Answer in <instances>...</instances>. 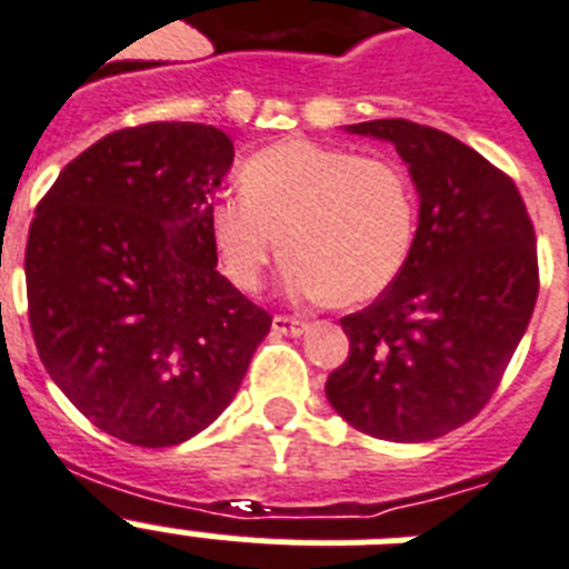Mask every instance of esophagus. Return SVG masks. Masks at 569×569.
Instances as JSON below:
<instances>
[{
    "label": "esophagus",
    "instance_id": "esophagus-1",
    "mask_svg": "<svg viewBox=\"0 0 569 569\" xmlns=\"http://www.w3.org/2000/svg\"><path fill=\"white\" fill-rule=\"evenodd\" d=\"M271 329H274L277 336H303L307 332V323L298 321V318H286V315H277L274 321H271Z\"/></svg>",
    "mask_w": 569,
    "mask_h": 569
}]
</instances>
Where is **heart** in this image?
Instances as JSON below:
<instances>
[{
  "label": "heart",
  "mask_w": 569,
  "mask_h": 569,
  "mask_svg": "<svg viewBox=\"0 0 569 569\" xmlns=\"http://www.w3.org/2000/svg\"><path fill=\"white\" fill-rule=\"evenodd\" d=\"M240 190L208 208L217 266L240 292L260 289L283 248L292 298L358 307L379 298L413 251L417 193L388 159L289 138L240 167Z\"/></svg>",
  "instance_id": "b5f03b06"
}]
</instances>
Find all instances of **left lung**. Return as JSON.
<instances>
[{"label":"left lung","mask_w":569,"mask_h":569,"mask_svg":"<svg viewBox=\"0 0 569 569\" xmlns=\"http://www.w3.org/2000/svg\"><path fill=\"white\" fill-rule=\"evenodd\" d=\"M347 132L396 147L419 226L402 274L341 318L350 356L327 379V399L361 433L428 442L498 390L536 309V231L515 181L455 136L402 118Z\"/></svg>","instance_id":"8db88e82"}]
</instances>
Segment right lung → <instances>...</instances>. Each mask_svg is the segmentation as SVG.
Listing matches in <instances>:
<instances>
[{
  "mask_svg": "<svg viewBox=\"0 0 569 569\" xmlns=\"http://www.w3.org/2000/svg\"><path fill=\"white\" fill-rule=\"evenodd\" d=\"M233 164L208 123L109 132L63 167L28 231L42 365L100 431L141 448L204 431L240 390L271 315L217 271L208 208Z\"/></svg>",
  "mask_w": 569,
  "mask_h": 569,
  "instance_id": "add662e5",
  "label": "right lung"
}]
</instances>
